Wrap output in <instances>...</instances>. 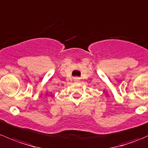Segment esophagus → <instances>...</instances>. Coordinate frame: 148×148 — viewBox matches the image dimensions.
Masks as SVG:
<instances>
[{"mask_svg": "<svg viewBox=\"0 0 148 148\" xmlns=\"http://www.w3.org/2000/svg\"><path fill=\"white\" fill-rule=\"evenodd\" d=\"M79 77H75V78H74V81H79Z\"/></svg>", "mask_w": 148, "mask_h": 148, "instance_id": "esophagus-1", "label": "esophagus"}]
</instances>
